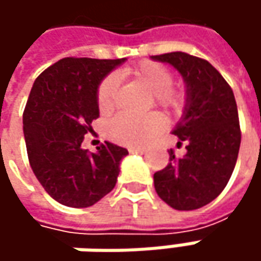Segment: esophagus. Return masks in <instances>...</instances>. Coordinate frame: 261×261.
<instances>
[{"label":"esophagus","mask_w":261,"mask_h":261,"mask_svg":"<svg viewBox=\"0 0 261 261\" xmlns=\"http://www.w3.org/2000/svg\"><path fill=\"white\" fill-rule=\"evenodd\" d=\"M127 151H129L130 154H144V152H145L144 148H129Z\"/></svg>","instance_id":"obj_1"}]
</instances>
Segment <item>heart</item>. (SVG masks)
Returning a JSON list of instances; mask_svg holds the SVG:
<instances>
[{
    "mask_svg": "<svg viewBox=\"0 0 261 261\" xmlns=\"http://www.w3.org/2000/svg\"><path fill=\"white\" fill-rule=\"evenodd\" d=\"M122 75L136 84L146 88L152 100L149 107H158L168 116H178L185 112L187 106V93L183 87L174 86L173 71L155 61H141L135 65L126 66ZM117 100V83L113 75L105 76L95 91V101L98 112L107 115L113 112ZM164 129V119L158 113L136 116H115L107 125L109 138L120 145L145 146Z\"/></svg>",
    "mask_w": 261,
    "mask_h": 261,
    "instance_id": "heart-1",
    "label": "heart"
}]
</instances>
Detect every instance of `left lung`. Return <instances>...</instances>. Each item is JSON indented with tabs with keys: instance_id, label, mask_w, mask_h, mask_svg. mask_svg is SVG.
<instances>
[{
	"instance_id": "obj_1",
	"label": "left lung",
	"mask_w": 261,
	"mask_h": 261,
	"mask_svg": "<svg viewBox=\"0 0 261 261\" xmlns=\"http://www.w3.org/2000/svg\"><path fill=\"white\" fill-rule=\"evenodd\" d=\"M185 76L187 106L173 130L183 156L168 151L170 163L154 174L156 195L178 211L211 203L228 185L241 144V129L232 88L206 59L185 52L152 56Z\"/></svg>"
}]
</instances>
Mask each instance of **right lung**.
Returning a JSON list of instances; mask_svg holds the SVG:
<instances>
[{"label": "right lung", "mask_w": 261, "mask_h": 261, "mask_svg": "<svg viewBox=\"0 0 261 261\" xmlns=\"http://www.w3.org/2000/svg\"><path fill=\"white\" fill-rule=\"evenodd\" d=\"M122 59L64 58L36 78L23 113L29 163L49 196L71 207H88L113 190L127 149L105 142L81 148L98 117L95 91Z\"/></svg>", "instance_id": "add662e5"}]
</instances>
